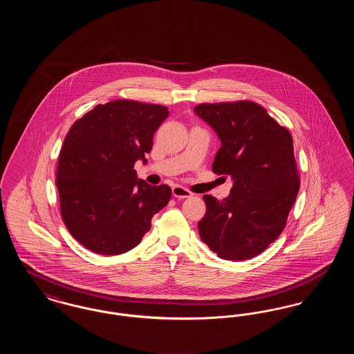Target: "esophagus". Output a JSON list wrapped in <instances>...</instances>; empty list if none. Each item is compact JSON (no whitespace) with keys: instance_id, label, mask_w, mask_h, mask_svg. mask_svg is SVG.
Returning <instances> with one entry per match:
<instances>
[{"instance_id":"esophagus-1","label":"esophagus","mask_w":354,"mask_h":354,"mask_svg":"<svg viewBox=\"0 0 354 354\" xmlns=\"http://www.w3.org/2000/svg\"><path fill=\"white\" fill-rule=\"evenodd\" d=\"M172 195L178 199H185V198H191L192 192L188 191L187 188L182 187V185H174L172 187Z\"/></svg>"}]
</instances>
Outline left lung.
I'll use <instances>...</instances> for the list:
<instances>
[{
	"label": "left lung",
	"mask_w": 354,
	"mask_h": 354,
	"mask_svg": "<svg viewBox=\"0 0 354 354\" xmlns=\"http://www.w3.org/2000/svg\"><path fill=\"white\" fill-rule=\"evenodd\" d=\"M194 111L221 142L212 171L234 180L228 198L203 196L199 235L220 259H252L283 232L299 194L292 135L254 102L201 103Z\"/></svg>",
	"instance_id": "obj_1"
}]
</instances>
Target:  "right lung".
<instances>
[{
	"mask_svg": "<svg viewBox=\"0 0 354 354\" xmlns=\"http://www.w3.org/2000/svg\"><path fill=\"white\" fill-rule=\"evenodd\" d=\"M169 114L162 104L118 100L95 106L70 127L55 185L62 220L84 248L109 256L133 250L167 205L169 185L138 179L134 165L146 163Z\"/></svg>",
	"mask_w": 354,
	"mask_h": 354,
	"instance_id": "1",
	"label": "right lung"
}]
</instances>
